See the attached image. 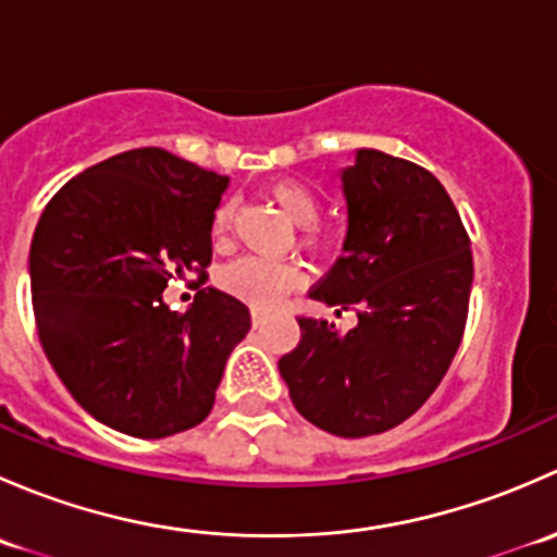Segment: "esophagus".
<instances>
[{
  "label": "esophagus",
  "instance_id": "34e87169",
  "mask_svg": "<svg viewBox=\"0 0 557 557\" xmlns=\"http://www.w3.org/2000/svg\"><path fill=\"white\" fill-rule=\"evenodd\" d=\"M250 320H252V325H256V329H258V325L267 323V312H263V310H250Z\"/></svg>",
  "mask_w": 557,
  "mask_h": 557
}]
</instances>
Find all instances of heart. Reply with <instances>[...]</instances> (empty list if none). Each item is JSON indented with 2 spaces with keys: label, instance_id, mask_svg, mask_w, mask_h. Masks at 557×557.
<instances>
[{
  "label": "heart",
  "instance_id": "b5f03b06",
  "mask_svg": "<svg viewBox=\"0 0 557 557\" xmlns=\"http://www.w3.org/2000/svg\"><path fill=\"white\" fill-rule=\"evenodd\" d=\"M269 201L296 226H312L320 215V199L310 185L299 180H277L267 188ZM234 221V207L221 205L212 215V237L221 243ZM226 294L237 296L252 310H274L290 290L301 285V269L290 261H267V258L245 256L223 267L218 277Z\"/></svg>",
  "mask_w": 557,
  "mask_h": 557
}]
</instances>
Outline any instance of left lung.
Returning <instances> with one entry per match:
<instances>
[{"mask_svg":"<svg viewBox=\"0 0 557 557\" xmlns=\"http://www.w3.org/2000/svg\"><path fill=\"white\" fill-rule=\"evenodd\" d=\"M342 194L345 252L310 296L358 323L299 318L301 342L280 374L301 418L358 440L396 429L442 383L463 339L474 261L445 185L423 166L361 148Z\"/></svg>","mask_w":557,"mask_h":557,"instance_id":"obj_1","label":"left lung"}]
</instances>
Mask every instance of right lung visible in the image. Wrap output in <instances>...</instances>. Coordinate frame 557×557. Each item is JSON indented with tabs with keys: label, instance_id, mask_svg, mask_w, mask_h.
I'll list each match as a JSON object with an SVG mask.
<instances>
[{
	"label": "right lung",
	"instance_id": "add662e5",
	"mask_svg": "<svg viewBox=\"0 0 557 557\" xmlns=\"http://www.w3.org/2000/svg\"><path fill=\"white\" fill-rule=\"evenodd\" d=\"M226 185L170 150L137 148L72 177L39 218V345L72 398L121 434L164 440L199 425L250 331L247 307L218 288L185 312L164 305L170 280H205Z\"/></svg>",
	"mask_w": 557,
	"mask_h": 557
}]
</instances>
